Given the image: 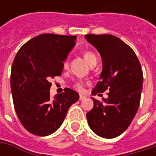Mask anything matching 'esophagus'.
Wrapping results in <instances>:
<instances>
[{
  "instance_id": "1",
  "label": "esophagus",
  "mask_w": 156,
  "mask_h": 156,
  "mask_svg": "<svg viewBox=\"0 0 156 156\" xmlns=\"http://www.w3.org/2000/svg\"><path fill=\"white\" fill-rule=\"evenodd\" d=\"M85 98H86V96H85V95H83V94H80V98H79L80 101H82V100H84Z\"/></svg>"
}]
</instances>
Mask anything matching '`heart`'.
<instances>
[{"instance_id":"b5f03b06","label":"heart","mask_w":156,"mask_h":156,"mask_svg":"<svg viewBox=\"0 0 156 156\" xmlns=\"http://www.w3.org/2000/svg\"><path fill=\"white\" fill-rule=\"evenodd\" d=\"M82 55H83V57H84L85 61L88 63L89 66H91L94 63L97 62V58L95 56V55L93 54L92 52L85 51L83 52ZM68 66H69V62H68V60H66V61L64 62V63H63V67H64V69H67ZM75 87H77L78 89H81V88H82V84L79 82V83H77V84L75 85Z\"/></svg>"}]
</instances>
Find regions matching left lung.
Returning <instances> with one entry per match:
<instances>
[{
    "label": "left lung",
    "instance_id": "obj_1",
    "mask_svg": "<svg viewBox=\"0 0 156 156\" xmlns=\"http://www.w3.org/2000/svg\"><path fill=\"white\" fill-rule=\"evenodd\" d=\"M85 39L97 49L102 60L100 81L94 87L95 95L108 89V98H93L94 107L87 113L89 128L102 138L122 135L139 108L143 75L134 50L112 34H86Z\"/></svg>",
    "mask_w": 156,
    "mask_h": 156
}]
</instances>
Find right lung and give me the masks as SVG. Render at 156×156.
<instances>
[{"label": "right lung", "mask_w": 156, "mask_h": 156, "mask_svg": "<svg viewBox=\"0 0 156 156\" xmlns=\"http://www.w3.org/2000/svg\"><path fill=\"white\" fill-rule=\"evenodd\" d=\"M76 36L42 34L20 48L11 69L10 85L16 115L31 134L47 136L62 124L79 94L71 88L50 96L49 80L62 75L63 62Z\"/></svg>", "instance_id": "right-lung-1"}]
</instances>
